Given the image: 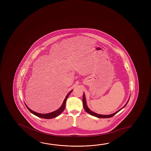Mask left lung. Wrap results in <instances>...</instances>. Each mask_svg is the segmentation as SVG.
Segmentation results:
<instances>
[{
	"mask_svg": "<svg viewBox=\"0 0 151 151\" xmlns=\"http://www.w3.org/2000/svg\"><path fill=\"white\" fill-rule=\"evenodd\" d=\"M83 107H84V109L85 111H86L87 113L91 114L92 116H95L97 117L98 118H101V119H106V118H110L112 116L115 115L116 113H117L119 111H120L122 109H123L124 107L126 106V105L129 102V100L126 103V104L124 105V106L121 109H120L118 111H116L115 113H114L113 114H110V115H101V114H98L96 113H94V111H91V110L87 107V106L86 101V99H85V94H83Z\"/></svg>",
	"mask_w": 151,
	"mask_h": 151,
	"instance_id": "1",
	"label": "left lung"
}]
</instances>
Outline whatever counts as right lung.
Masks as SVG:
<instances>
[{
    "mask_svg": "<svg viewBox=\"0 0 151 151\" xmlns=\"http://www.w3.org/2000/svg\"><path fill=\"white\" fill-rule=\"evenodd\" d=\"M72 91V90L69 92L68 94H67V95H66V96L65 99L64 101L63 104H62V106L60 107V109H57L56 111H55L50 113H47V114H40V113H38L37 112H35V111H32V109H30L26 105V104L25 103V105H26V107L28 109L32 114L35 115L36 116H38V117H40V118H42V119H52V118H54V117H57V116H58V115H60V114H61L62 112L64 111L65 108V104H66V100H67V98H68V97L69 96V94H70V93H71Z\"/></svg>",
    "mask_w": 151,
    "mask_h": 151,
    "instance_id": "right-lung-1",
    "label": "right lung"
}]
</instances>
